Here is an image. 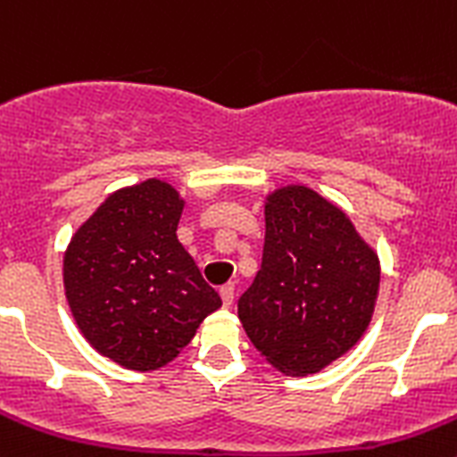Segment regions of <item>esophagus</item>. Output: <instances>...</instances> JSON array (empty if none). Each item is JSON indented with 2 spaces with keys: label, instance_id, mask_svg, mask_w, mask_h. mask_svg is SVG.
<instances>
[{
  "label": "esophagus",
  "instance_id": "esophagus-1",
  "mask_svg": "<svg viewBox=\"0 0 457 457\" xmlns=\"http://www.w3.org/2000/svg\"><path fill=\"white\" fill-rule=\"evenodd\" d=\"M220 295H221V302H224V306H231L233 304V297H236V286H233V284L221 286Z\"/></svg>",
  "mask_w": 457,
  "mask_h": 457
}]
</instances>
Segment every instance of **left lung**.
<instances>
[{
    "instance_id": "1",
    "label": "left lung",
    "mask_w": 457,
    "mask_h": 457,
    "mask_svg": "<svg viewBox=\"0 0 457 457\" xmlns=\"http://www.w3.org/2000/svg\"><path fill=\"white\" fill-rule=\"evenodd\" d=\"M378 286V256L345 212L293 185L265 204L263 263L237 300V316L270 364L300 378L361 338Z\"/></svg>"
}]
</instances>
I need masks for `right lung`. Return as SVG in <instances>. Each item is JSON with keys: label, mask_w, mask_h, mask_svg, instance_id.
Masks as SVG:
<instances>
[{"label": "right lung", "mask_w": 457, "mask_h": 457, "mask_svg": "<svg viewBox=\"0 0 457 457\" xmlns=\"http://www.w3.org/2000/svg\"><path fill=\"white\" fill-rule=\"evenodd\" d=\"M180 212L179 192L162 180L119 189L63 258L68 304L84 338L125 369L171 361L221 306L176 237Z\"/></svg>", "instance_id": "add662e5"}]
</instances>
